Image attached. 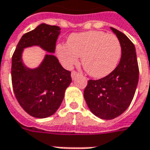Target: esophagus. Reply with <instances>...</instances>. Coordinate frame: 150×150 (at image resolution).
<instances>
[{"instance_id":"obj_1","label":"esophagus","mask_w":150,"mask_h":150,"mask_svg":"<svg viewBox=\"0 0 150 150\" xmlns=\"http://www.w3.org/2000/svg\"><path fill=\"white\" fill-rule=\"evenodd\" d=\"M79 73L77 71H73L71 72V78L72 79H75L76 76H78Z\"/></svg>"}]
</instances>
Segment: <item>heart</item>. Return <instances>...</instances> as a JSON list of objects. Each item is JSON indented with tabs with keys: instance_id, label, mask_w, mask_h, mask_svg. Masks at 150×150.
Listing matches in <instances>:
<instances>
[{
	"instance_id": "1",
	"label": "heart",
	"mask_w": 150,
	"mask_h": 150,
	"mask_svg": "<svg viewBox=\"0 0 150 150\" xmlns=\"http://www.w3.org/2000/svg\"><path fill=\"white\" fill-rule=\"evenodd\" d=\"M56 50L67 68L78 64L79 57H82L85 71L92 77L102 78L118 65L122 49L116 36L92 30L71 34L67 44H59Z\"/></svg>"
}]
</instances>
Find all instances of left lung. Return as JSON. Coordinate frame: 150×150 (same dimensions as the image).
Here are the masks:
<instances>
[{"mask_svg": "<svg viewBox=\"0 0 150 150\" xmlns=\"http://www.w3.org/2000/svg\"><path fill=\"white\" fill-rule=\"evenodd\" d=\"M121 44V59L114 71L104 78L90 79L83 91L86 103L95 116L112 120L132 102L138 83L139 68L135 46L129 38L111 28Z\"/></svg>", "mask_w": 150, "mask_h": 150, "instance_id": "obj_1", "label": "left lung"}]
</instances>
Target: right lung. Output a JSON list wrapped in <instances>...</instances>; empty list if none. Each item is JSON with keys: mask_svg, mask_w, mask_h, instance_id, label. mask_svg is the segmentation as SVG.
Returning a JSON list of instances; mask_svg holds the SVG:
<instances>
[{"mask_svg": "<svg viewBox=\"0 0 150 150\" xmlns=\"http://www.w3.org/2000/svg\"><path fill=\"white\" fill-rule=\"evenodd\" d=\"M59 34L57 25H39L21 37L12 57V84L16 99L29 115L36 118H46L58 110L71 83V71L52 54H46L37 68H28L21 54L24 48L32 46L54 53Z\"/></svg>", "mask_w": 150, "mask_h": 150, "instance_id": "add662e5", "label": "right lung"}]
</instances>
